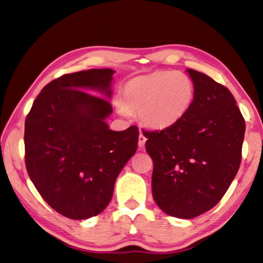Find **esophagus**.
<instances>
[{
	"label": "esophagus",
	"mask_w": 263,
	"mask_h": 263,
	"mask_svg": "<svg viewBox=\"0 0 263 263\" xmlns=\"http://www.w3.org/2000/svg\"><path fill=\"white\" fill-rule=\"evenodd\" d=\"M146 140H147V138H146L145 136H143L142 133H141V131H140V136H139V141H138L139 147H143V146H145Z\"/></svg>",
	"instance_id": "1"
}]
</instances>
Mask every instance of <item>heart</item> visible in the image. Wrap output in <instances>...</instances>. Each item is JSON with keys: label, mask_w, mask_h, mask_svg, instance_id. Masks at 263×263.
Here are the masks:
<instances>
[{"label": "heart", "mask_w": 263, "mask_h": 263, "mask_svg": "<svg viewBox=\"0 0 263 263\" xmlns=\"http://www.w3.org/2000/svg\"><path fill=\"white\" fill-rule=\"evenodd\" d=\"M195 98L193 81L181 71H157L140 76L124 87L118 109L139 111L143 124L154 128L176 125L187 114Z\"/></svg>", "instance_id": "obj_1"}]
</instances>
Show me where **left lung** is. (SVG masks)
I'll return each mask as SVG.
<instances>
[{
    "mask_svg": "<svg viewBox=\"0 0 263 263\" xmlns=\"http://www.w3.org/2000/svg\"><path fill=\"white\" fill-rule=\"evenodd\" d=\"M187 71L195 87L187 114L164 130H142L154 162V200L180 219L198 217L223 197L238 172L245 135L244 117L227 87Z\"/></svg>",
    "mask_w": 263,
    "mask_h": 263,
    "instance_id": "left-lung-1",
    "label": "left lung"
}]
</instances>
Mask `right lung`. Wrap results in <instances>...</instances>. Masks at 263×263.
<instances>
[{
    "label": "right lung",
    "instance_id": "add662e5",
    "mask_svg": "<svg viewBox=\"0 0 263 263\" xmlns=\"http://www.w3.org/2000/svg\"><path fill=\"white\" fill-rule=\"evenodd\" d=\"M109 68L65 74L46 84L25 121V163L41 196L73 220L101 213L109 204L116 178L138 147L139 130H109ZM86 91H84V90Z\"/></svg>",
    "mask_w": 263,
    "mask_h": 263
}]
</instances>
